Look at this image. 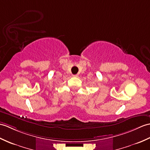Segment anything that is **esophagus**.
Listing matches in <instances>:
<instances>
[{"instance_id": "1", "label": "esophagus", "mask_w": 150, "mask_h": 150, "mask_svg": "<svg viewBox=\"0 0 150 150\" xmlns=\"http://www.w3.org/2000/svg\"><path fill=\"white\" fill-rule=\"evenodd\" d=\"M72 76H74V77H77V76H79L78 74H76V75H72Z\"/></svg>"}]
</instances>
